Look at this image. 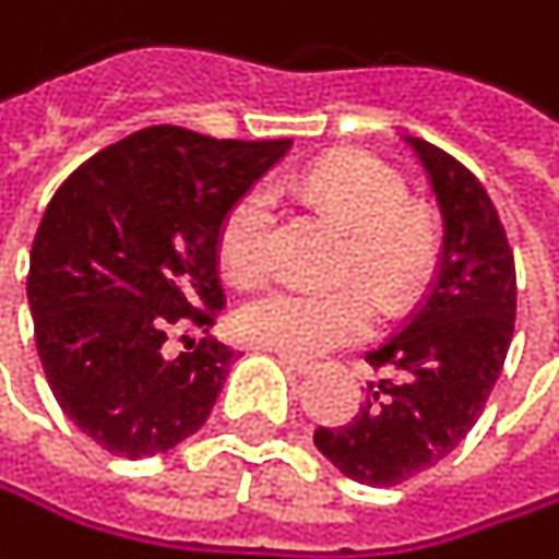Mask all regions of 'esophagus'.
<instances>
[{"label":"esophagus","mask_w":559,"mask_h":559,"mask_svg":"<svg viewBox=\"0 0 559 559\" xmlns=\"http://www.w3.org/2000/svg\"><path fill=\"white\" fill-rule=\"evenodd\" d=\"M274 357H277V364H282L288 373H298L301 377V373L311 370V360H305V357H292V354H274Z\"/></svg>","instance_id":"34e87169"}]
</instances>
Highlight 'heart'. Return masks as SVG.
<instances>
[{
  "label": "heart",
  "instance_id": "heart-1",
  "mask_svg": "<svg viewBox=\"0 0 559 559\" xmlns=\"http://www.w3.org/2000/svg\"><path fill=\"white\" fill-rule=\"evenodd\" d=\"M305 192L347 225L344 274L364 282L396 305L426 277L436 258L432 218L406 202V182L386 163L367 153H334L305 173ZM274 199L264 186L241 192L218 222L215 258L228 282L248 285L267 264ZM373 328V298L364 285L267 288L241 301L231 331L241 344L292 357L364 337Z\"/></svg>",
  "mask_w": 559,
  "mask_h": 559
}]
</instances>
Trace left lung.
Returning <instances> with one entry per match:
<instances>
[{"label": "left lung", "instance_id": "8db88e82", "mask_svg": "<svg viewBox=\"0 0 559 559\" xmlns=\"http://www.w3.org/2000/svg\"><path fill=\"white\" fill-rule=\"evenodd\" d=\"M406 143L442 212L436 282L406 328L367 354L386 380L367 386L360 413L314 432L331 465L373 488L403 485L459 449L501 377L518 311L514 254L491 195L445 150Z\"/></svg>", "mask_w": 559, "mask_h": 559}]
</instances>
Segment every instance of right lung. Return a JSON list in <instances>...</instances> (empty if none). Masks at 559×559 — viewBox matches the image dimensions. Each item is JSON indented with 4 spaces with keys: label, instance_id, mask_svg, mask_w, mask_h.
I'll list each match as a JSON object with an SVG mask.
<instances>
[{
    "label": "right lung",
    "instance_id": "1",
    "mask_svg": "<svg viewBox=\"0 0 559 559\" xmlns=\"http://www.w3.org/2000/svg\"><path fill=\"white\" fill-rule=\"evenodd\" d=\"M288 150L146 127L51 195L28 261L35 347L61 413L110 455L150 459L205 426L231 364L209 337L225 305L218 222ZM179 323L206 337L173 358Z\"/></svg>",
    "mask_w": 559,
    "mask_h": 559
}]
</instances>
